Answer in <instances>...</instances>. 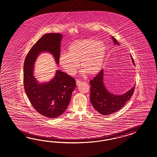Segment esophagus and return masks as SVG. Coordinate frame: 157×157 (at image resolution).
I'll return each instance as SVG.
<instances>
[{
	"mask_svg": "<svg viewBox=\"0 0 157 157\" xmlns=\"http://www.w3.org/2000/svg\"><path fill=\"white\" fill-rule=\"evenodd\" d=\"M80 83H81V81H80V80L78 79V80H77V81H76V84H77V86L80 84Z\"/></svg>",
	"mask_w": 157,
	"mask_h": 157,
	"instance_id": "34e87169",
	"label": "esophagus"
}]
</instances>
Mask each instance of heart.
<instances>
[{"label":"heart","instance_id":"1","mask_svg":"<svg viewBox=\"0 0 157 157\" xmlns=\"http://www.w3.org/2000/svg\"><path fill=\"white\" fill-rule=\"evenodd\" d=\"M107 53V48L102 41L92 38L79 39L72 42L67 53L59 57V64L70 75L80 69L90 76L95 75L102 68Z\"/></svg>","mask_w":157,"mask_h":157}]
</instances>
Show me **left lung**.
Wrapping results in <instances>:
<instances>
[{"label": "left lung", "instance_id": "obj_1", "mask_svg": "<svg viewBox=\"0 0 157 157\" xmlns=\"http://www.w3.org/2000/svg\"><path fill=\"white\" fill-rule=\"evenodd\" d=\"M115 44L119 45V42L112 37ZM133 65L134 59L130 55ZM103 70L101 69L93 79L90 81L91 84L90 101L92 106L100 114L108 115L119 111L130 99L134 93L135 85L123 95H116L108 91L103 83Z\"/></svg>", "mask_w": 157, "mask_h": 157}]
</instances>
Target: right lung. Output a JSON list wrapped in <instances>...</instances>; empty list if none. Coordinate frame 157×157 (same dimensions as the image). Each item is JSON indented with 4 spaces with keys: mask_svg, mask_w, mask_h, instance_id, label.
Here are the masks:
<instances>
[{
    "mask_svg": "<svg viewBox=\"0 0 157 157\" xmlns=\"http://www.w3.org/2000/svg\"><path fill=\"white\" fill-rule=\"evenodd\" d=\"M62 37L61 34L54 33L42 36L29 50L24 63L25 93L36 111L48 118H56L65 112L76 82L73 77L58 70L50 82L39 83L33 75V65L39 54L44 52L52 54L58 64Z\"/></svg>",
    "mask_w": 157,
    "mask_h": 157,
    "instance_id": "1",
    "label": "right lung"
}]
</instances>
